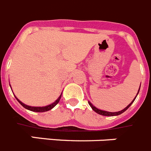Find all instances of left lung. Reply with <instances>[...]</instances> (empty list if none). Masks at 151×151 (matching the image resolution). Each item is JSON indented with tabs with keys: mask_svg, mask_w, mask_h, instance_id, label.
Returning <instances> with one entry per match:
<instances>
[{
	"mask_svg": "<svg viewBox=\"0 0 151 151\" xmlns=\"http://www.w3.org/2000/svg\"><path fill=\"white\" fill-rule=\"evenodd\" d=\"M140 87H141V86H140ZM140 87L139 89H138V93H137L136 96H135V98H134V99H133L132 101V102L130 103L129 104L128 106H126V108H124V109H123L122 111H118V112H109V111H102V110H100L99 109V108H96L93 104H92V103L90 102V101H88V103H89V104L90 105V107L92 108V109L93 110V111H95V112H96L97 114H101V115H103V116H117V115H119L121 114H123V112H125V111H126V110L128 109L129 108L130 106L132 105V104L133 102H134V101L135 100V99H136L137 96H138V92H139V90H140Z\"/></svg>",
	"mask_w": 151,
	"mask_h": 151,
	"instance_id": "8db88e82",
	"label": "left lung"
}]
</instances>
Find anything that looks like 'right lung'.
I'll use <instances>...</instances> for the list:
<instances>
[{"label":"right lung","mask_w":151,"mask_h":151,"mask_svg":"<svg viewBox=\"0 0 151 151\" xmlns=\"http://www.w3.org/2000/svg\"><path fill=\"white\" fill-rule=\"evenodd\" d=\"M62 93H61V95L59 96V97L58 98V99H57L53 103H52V104H49V105H47V106H44V107H32V106L27 105V104H24V103L22 102L21 101H19V99L16 98V96H15V95H14V96L16 97V99H17V101H18L20 104H21V105H22L23 107H24L25 108H26L27 110H29V111H34V112H45V111H50V110L52 109V108H53L54 107H55V106L59 102L61 97H62Z\"/></svg>","instance_id":"obj_1"}]
</instances>
